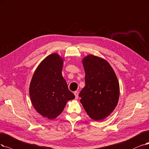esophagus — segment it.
Instances as JSON below:
<instances>
[{"label":"esophagus","mask_w":149,"mask_h":149,"mask_svg":"<svg viewBox=\"0 0 149 149\" xmlns=\"http://www.w3.org/2000/svg\"><path fill=\"white\" fill-rule=\"evenodd\" d=\"M74 95L75 96L76 100H77V99H78V97H79V93H78V91H75L74 92Z\"/></svg>","instance_id":"34e87169"}]
</instances>
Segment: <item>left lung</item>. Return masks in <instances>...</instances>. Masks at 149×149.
Here are the masks:
<instances>
[{
	"instance_id": "left-lung-1",
	"label": "left lung",
	"mask_w": 149,
	"mask_h": 149,
	"mask_svg": "<svg viewBox=\"0 0 149 149\" xmlns=\"http://www.w3.org/2000/svg\"><path fill=\"white\" fill-rule=\"evenodd\" d=\"M85 86L79 93L80 102L93 120L106 118L117 106L119 84L112 68L105 59L88 55L83 59Z\"/></svg>"
}]
</instances>
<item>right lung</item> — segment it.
<instances>
[{
	"label": "right lung",
	"mask_w": 149,
	"mask_h": 149,
	"mask_svg": "<svg viewBox=\"0 0 149 149\" xmlns=\"http://www.w3.org/2000/svg\"><path fill=\"white\" fill-rule=\"evenodd\" d=\"M63 59L56 53L49 55L38 65L33 75L29 95L33 106L43 117L54 119L66 103L75 98L62 75Z\"/></svg>",
	"instance_id": "right-lung-1"
}]
</instances>
